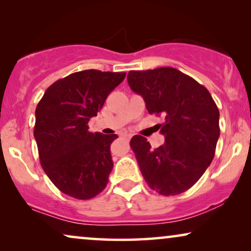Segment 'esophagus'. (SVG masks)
I'll use <instances>...</instances> for the list:
<instances>
[{
    "instance_id": "34e87169",
    "label": "esophagus",
    "mask_w": 251,
    "mask_h": 251,
    "mask_svg": "<svg viewBox=\"0 0 251 251\" xmlns=\"http://www.w3.org/2000/svg\"><path fill=\"white\" fill-rule=\"evenodd\" d=\"M122 138H125L126 140H129L130 138H131V135H129V133H123L122 135Z\"/></svg>"
}]
</instances>
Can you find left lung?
<instances>
[{
	"mask_svg": "<svg viewBox=\"0 0 251 251\" xmlns=\"http://www.w3.org/2000/svg\"><path fill=\"white\" fill-rule=\"evenodd\" d=\"M128 83L150 114L164 116V144L152 149L145 137L130 140L143 177L161 195H177L200 179L215 156L219 111L207 88L174 67L130 71Z\"/></svg>",
	"mask_w": 251,
	"mask_h": 251,
	"instance_id": "8db88e82",
	"label": "left lung"
}]
</instances>
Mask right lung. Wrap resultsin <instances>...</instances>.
<instances>
[{
  "label": "right lung",
  "mask_w": 251,
  "mask_h": 251,
  "mask_svg": "<svg viewBox=\"0 0 251 251\" xmlns=\"http://www.w3.org/2000/svg\"><path fill=\"white\" fill-rule=\"evenodd\" d=\"M125 77V72H76L51 84L36 106L34 137L41 166L72 198L89 200L108 183L109 147L118 136L90 132L88 122Z\"/></svg>",
  "instance_id": "add662e5"
}]
</instances>
